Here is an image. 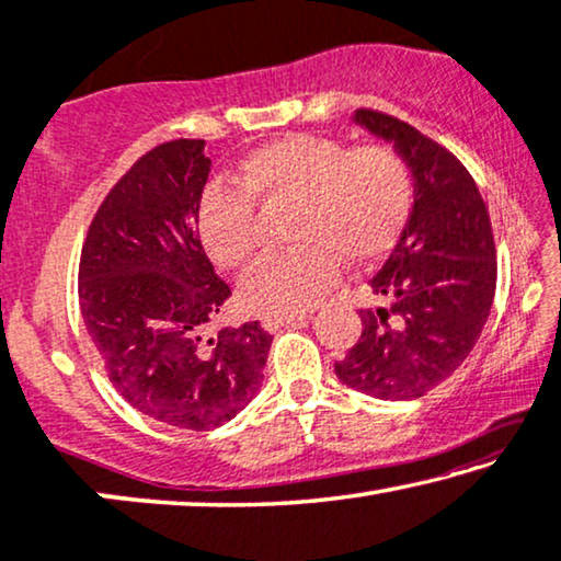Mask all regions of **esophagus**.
Wrapping results in <instances>:
<instances>
[{"mask_svg": "<svg viewBox=\"0 0 561 561\" xmlns=\"http://www.w3.org/2000/svg\"><path fill=\"white\" fill-rule=\"evenodd\" d=\"M305 312H291V314H266V317H262V328L266 330V332H277L279 328H284V324H289V322H299V320H305Z\"/></svg>", "mask_w": 561, "mask_h": 561, "instance_id": "obj_1", "label": "esophagus"}]
</instances>
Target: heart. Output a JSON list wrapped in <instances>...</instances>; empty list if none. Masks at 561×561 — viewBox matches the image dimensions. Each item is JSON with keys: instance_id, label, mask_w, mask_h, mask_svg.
Here are the masks:
<instances>
[{"instance_id": "1", "label": "heart", "mask_w": 561, "mask_h": 561, "mask_svg": "<svg viewBox=\"0 0 561 561\" xmlns=\"http://www.w3.org/2000/svg\"><path fill=\"white\" fill-rule=\"evenodd\" d=\"M291 206L297 249L266 256L241 282V305L259 314L307 309L350 264L373 262L396 244L413 206V173L390 144L347 148L324 136H287L256 148L239 188L211 186L198 204V233L224 270H244L262 249L256 206Z\"/></svg>"}]
</instances>
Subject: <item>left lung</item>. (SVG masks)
<instances>
[{
	"label": "left lung",
	"instance_id": "obj_1",
	"mask_svg": "<svg viewBox=\"0 0 561 561\" xmlns=\"http://www.w3.org/2000/svg\"><path fill=\"white\" fill-rule=\"evenodd\" d=\"M355 121L405 156L415 204L403 237L370 279L380 307L360 309V337L334 373L365 396L411 400L456 373L489 320L494 231L473 175L446 146L373 107H360Z\"/></svg>",
	"mask_w": 561,
	"mask_h": 561
}]
</instances>
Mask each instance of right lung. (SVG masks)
Segmentation results:
<instances>
[{"label":"right lung","instance_id":"1","mask_svg":"<svg viewBox=\"0 0 561 561\" xmlns=\"http://www.w3.org/2000/svg\"><path fill=\"white\" fill-rule=\"evenodd\" d=\"M204 140L140 156L107 191L80 254V309L113 388L156 421L211 431L256 396L272 334L259 322L206 334L231 297L198 239Z\"/></svg>","mask_w":561,"mask_h":561}]
</instances>
